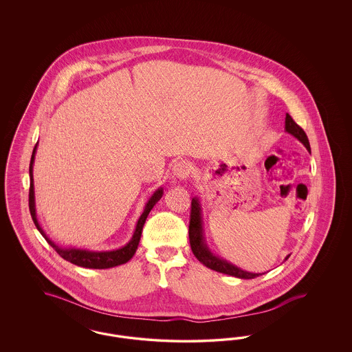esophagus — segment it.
Wrapping results in <instances>:
<instances>
[{"label": "esophagus", "mask_w": 352, "mask_h": 352, "mask_svg": "<svg viewBox=\"0 0 352 352\" xmlns=\"http://www.w3.org/2000/svg\"><path fill=\"white\" fill-rule=\"evenodd\" d=\"M192 173V168L187 161H178L175 162V165L173 166V175L179 179L184 181L186 178H188V175Z\"/></svg>", "instance_id": "esophagus-1"}]
</instances>
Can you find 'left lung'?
<instances>
[{"label":"left lung","mask_w":352,"mask_h":352,"mask_svg":"<svg viewBox=\"0 0 352 352\" xmlns=\"http://www.w3.org/2000/svg\"><path fill=\"white\" fill-rule=\"evenodd\" d=\"M285 129L287 133L293 134L294 137H297L302 144L306 146L307 151H310V144H309V138L305 133V131L301 126L293 120V118L286 113L285 118ZM188 237H190V245H191V251L194 253V256L201 261L203 265H206L207 268L212 269L219 273H224V274H230L234 277L239 278H254L261 276L260 273H250L245 270L234 267L232 264L219 258L217 256H214L211 252L208 251V248L204 244L203 240V230H201V206L197 198H194L191 201V210H190V224H188Z\"/></svg>","instance_id":"1"}]
</instances>
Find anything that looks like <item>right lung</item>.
Masks as SVG:
<instances>
[{
    "label": "right lung",
    "mask_w": 352,
    "mask_h": 352,
    "mask_svg": "<svg viewBox=\"0 0 352 352\" xmlns=\"http://www.w3.org/2000/svg\"><path fill=\"white\" fill-rule=\"evenodd\" d=\"M35 148H36V145L34 146L32 160H30V168H29V173H30L29 210H30V214H32V218H33L35 227L38 228V231L42 234V236L46 239V241L50 244L51 247L56 251V253H58L62 258H65L66 261H69V263H72V264H75V265H78V267L91 269H107L112 268V267H118V265L128 263V261L133 257L135 250H137V247H138V243H140V239H141L142 227H144V224H145V220L148 218V215H149L153 206H154L157 201H160L161 197H162V192H164L162 188H158V190L153 194V197L149 199V201L146 203L145 210H144L141 218L138 219V221H137V227H135L133 237H132V240H131L125 247L120 248L118 251L111 252H89L84 251V250H74V248H72V250H63V248H59L56 244H54L50 239L46 236V234L43 232V230L41 228V226L38 224L36 215H35L33 184V162Z\"/></svg>",
    "instance_id": "1"
}]
</instances>
